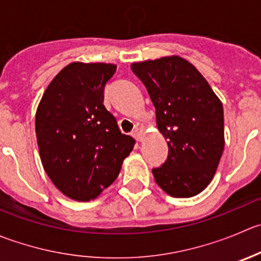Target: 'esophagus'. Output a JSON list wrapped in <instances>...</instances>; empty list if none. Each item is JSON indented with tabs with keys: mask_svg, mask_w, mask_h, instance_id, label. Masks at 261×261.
<instances>
[{
	"mask_svg": "<svg viewBox=\"0 0 261 261\" xmlns=\"http://www.w3.org/2000/svg\"><path fill=\"white\" fill-rule=\"evenodd\" d=\"M133 136L136 139V140H141L144 136V126L141 123H136L135 127H134L133 131Z\"/></svg>",
	"mask_w": 261,
	"mask_h": 261,
	"instance_id": "1",
	"label": "esophagus"
}]
</instances>
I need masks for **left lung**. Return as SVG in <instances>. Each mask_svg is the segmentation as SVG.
Listing matches in <instances>:
<instances>
[{"label": "left lung", "instance_id": "8db88e82", "mask_svg": "<svg viewBox=\"0 0 261 261\" xmlns=\"http://www.w3.org/2000/svg\"><path fill=\"white\" fill-rule=\"evenodd\" d=\"M155 107L168 158L153 169L158 186L173 198L200 194L213 179L224 149L221 99L198 69L179 56L131 63Z\"/></svg>", "mask_w": 261, "mask_h": 261}]
</instances>
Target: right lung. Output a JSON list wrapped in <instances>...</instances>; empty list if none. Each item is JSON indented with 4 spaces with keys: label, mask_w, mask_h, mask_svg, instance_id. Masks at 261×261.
<instances>
[{
    "label": "right lung",
    "mask_w": 261,
    "mask_h": 261,
    "mask_svg": "<svg viewBox=\"0 0 261 261\" xmlns=\"http://www.w3.org/2000/svg\"><path fill=\"white\" fill-rule=\"evenodd\" d=\"M113 63L71 62L47 87L35 113L40 161L56 187L76 201L98 198L134 149L103 105Z\"/></svg>",
    "instance_id": "1"
}]
</instances>
